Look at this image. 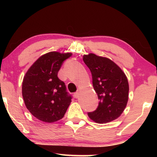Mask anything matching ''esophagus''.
<instances>
[{"label":"esophagus","instance_id":"1","mask_svg":"<svg viewBox=\"0 0 157 157\" xmlns=\"http://www.w3.org/2000/svg\"><path fill=\"white\" fill-rule=\"evenodd\" d=\"M74 96H75V98H78L79 96V92H77L74 93Z\"/></svg>","mask_w":157,"mask_h":157}]
</instances>
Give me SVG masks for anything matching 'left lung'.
I'll list each match as a JSON object with an SVG mask.
<instances>
[{
    "instance_id": "left-lung-1",
    "label": "left lung",
    "mask_w": 157,
    "mask_h": 157,
    "mask_svg": "<svg viewBox=\"0 0 157 157\" xmlns=\"http://www.w3.org/2000/svg\"><path fill=\"white\" fill-rule=\"evenodd\" d=\"M83 60L90 70L93 88L99 99L98 108L88 113L89 117L98 123L117 119L125 110L129 98L125 73L112 60L93 53L84 55Z\"/></svg>"
}]
</instances>
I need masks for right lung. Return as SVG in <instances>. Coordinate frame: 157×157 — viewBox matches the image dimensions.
I'll return each instance as SVG.
<instances>
[{"mask_svg": "<svg viewBox=\"0 0 157 157\" xmlns=\"http://www.w3.org/2000/svg\"><path fill=\"white\" fill-rule=\"evenodd\" d=\"M72 53L49 52L33 63L23 78L22 96L26 108L43 122L57 121L71 102L65 83L58 78L63 62Z\"/></svg>", "mask_w": 157, "mask_h": 157, "instance_id": "obj_1", "label": "right lung"}]
</instances>
